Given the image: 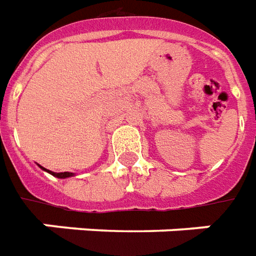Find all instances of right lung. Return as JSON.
I'll return each mask as SVG.
<instances>
[{
  "label": "right lung",
  "mask_w": 256,
  "mask_h": 256,
  "mask_svg": "<svg viewBox=\"0 0 256 256\" xmlns=\"http://www.w3.org/2000/svg\"><path fill=\"white\" fill-rule=\"evenodd\" d=\"M42 170L48 172L50 174H52V176H55V178H70V176H73V173H70V172H62V173H55V172H51V170H47L46 168H42V166H40Z\"/></svg>",
  "instance_id": "right-lung-1"
}]
</instances>
